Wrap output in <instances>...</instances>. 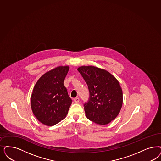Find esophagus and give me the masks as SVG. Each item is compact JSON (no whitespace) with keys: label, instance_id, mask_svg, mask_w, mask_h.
Returning <instances> with one entry per match:
<instances>
[{"label":"esophagus","instance_id":"1","mask_svg":"<svg viewBox=\"0 0 161 161\" xmlns=\"http://www.w3.org/2000/svg\"><path fill=\"white\" fill-rule=\"evenodd\" d=\"M74 102H75V103H78V102H80V99H79L78 97H76V98H74Z\"/></svg>","mask_w":161,"mask_h":161}]
</instances>
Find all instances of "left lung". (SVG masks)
Instances as JSON below:
<instances>
[{
	"label": "left lung",
	"instance_id": "obj_1",
	"mask_svg": "<svg viewBox=\"0 0 161 161\" xmlns=\"http://www.w3.org/2000/svg\"><path fill=\"white\" fill-rule=\"evenodd\" d=\"M88 86L90 97L84 104L89 120L106 125L119 114L122 105V91L117 78L105 69L94 66L77 69Z\"/></svg>",
	"mask_w": 161,
	"mask_h": 161
}]
</instances>
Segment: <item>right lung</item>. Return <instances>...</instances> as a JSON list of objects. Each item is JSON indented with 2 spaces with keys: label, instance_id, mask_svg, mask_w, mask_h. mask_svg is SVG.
<instances>
[{
  "label": "right lung",
  "instance_id": "obj_1",
  "mask_svg": "<svg viewBox=\"0 0 161 161\" xmlns=\"http://www.w3.org/2000/svg\"><path fill=\"white\" fill-rule=\"evenodd\" d=\"M68 66H59L46 72L37 81L31 97L34 116L47 126L54 125L67 116L72 100L64 81Z\"/></svg>",
  "mask_w": 161,
  "mask_h": 161
}]
</instances>
